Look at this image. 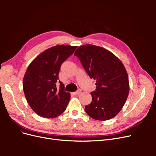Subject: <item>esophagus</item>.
I'll list each match as a JSON object with an SVG mask.
<instances>
[{
  "label": "esophagus",
  "instance_id": "esophagus-1",
  "mask_svg": "<svg viewBox=\"0 0 156 156\" xmlns=\"http://www.w3.org/2000/svg\"><path fill=\"white\" fill-rule=\"evenodd\" d=\"M81 93V90H78L77 91H76V92H73V94H74V95H79V94H80Z\"/></svg>",
  "mask_w": 156,
  "mask_h": 156
}]
</instances>
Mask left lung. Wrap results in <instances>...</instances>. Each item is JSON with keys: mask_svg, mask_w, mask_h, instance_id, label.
Instances as JSON below:
<instances>
[{"mask_svg": "<svg viewBox=\"0 0 156 156\" xmlns=\"http://www.w3.org/2000/svg\"><path fill=\"white\" fill-rule=\"evenodd\" d=\"M74 55L81 61L90 79L96 81L92 92L91 103L84 111L92 119L107 120L118 115L128 96V75L120 60L101 47L87 44L80 46Z\"/></svg>", "mask_w": 156, "mask_h": 156, "instance_id": "8db88e82", "label": "left lung"}]
</instances>
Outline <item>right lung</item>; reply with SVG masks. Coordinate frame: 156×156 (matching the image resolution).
Segmentation results:
<instances>
[{"label": "right lung", "mask_w": 156, "mask_h": 156, "mask_svg": "<svg viewBox=\"0 0 156 156\" xmlns=\"http://www.w3.org/2000/svg\"><path fill=\"white\" fill-rule=\"evenodd\" d=\"M77 46L57 45L46 49L33 60L24 75L23 91L32 109L39 116L52 119L63 113L69 103L70 93L64 91L59 81L61 65L72 55Z\"/></svg>", "instance_id": "add662e5"}]
</instances>
